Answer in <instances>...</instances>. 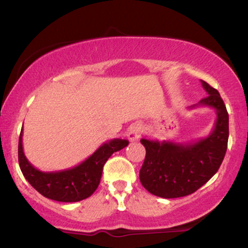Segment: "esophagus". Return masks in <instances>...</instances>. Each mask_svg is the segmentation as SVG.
<instances>
[{
  "label": "esophagus",
  "instance_id": "obj_1",
  "mask_svg": "<svg viewBox=\"0 0 248 248\" xmlns=\"http://www.w3.org/2000/svg\"><path fill=\"white\" fill-rule=\"evenodd\" d=\"M143 133V127L140 124H134L128 130V138L130 141H138Z\"/></svg>",
  "mask_w": 248,
  "mask_h": 248
}]
</instances>
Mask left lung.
Masks as SVG:
<instances>
[{"label":"left lung","instance_id":"obj_1","mask_svg":"<svg viewBox=\"0 0 248 248\" xmlns=\"http://www.w3.org/2000/svg\"><path fill=\"white\" fill-rule=\"evenodd\" d=\"M207 95L197 106L216 110L215 127L206 138L187 143L141 139L146 158L140 170L141 184L153 195L178 198L191 195L218 171L229 141V113L216 88L202 80Z\"/></svg>","mask_w":248,"mask_h":248}]
</instances>
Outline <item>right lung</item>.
Here are the masks:
<instances>
[{"label": "right lung", "instance_id": "right-lung-1", "mask_svg": "<svg viewBox=\"0 0 248 248\" xmlns=\"http://www.w3.org/2000/svg\"><path fill=\"white\" fill-rule=\"evenodd\" d=\"M23 128L18 141V163L22 173L41 195L57 202L72 203L90 197L100 183L102 168L113 153L128 146L129 141L114 139L101 144L90 157L71 169L41 171L28 161L23 152Z\"/></svg>", "mask_w": 248, "mask_h": 248}]
</instances>
